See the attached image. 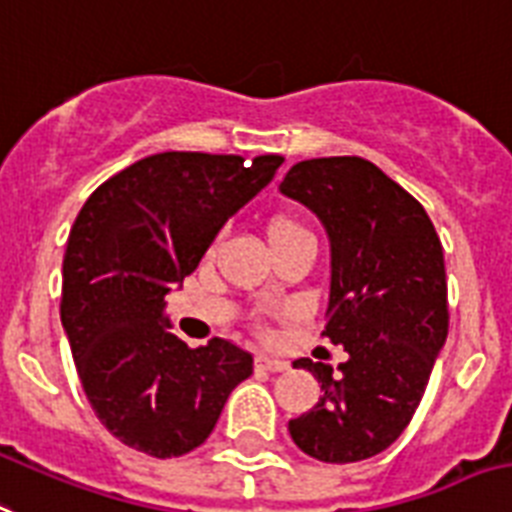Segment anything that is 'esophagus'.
<instances>
[{
	"mask_svg": "<svg viewBox=\"0 0 512 512\" xmlns=\"http://www.w3.org/2000/svg\"><path fill=\"white\" fill-rule=\"evenodd\" d=\"M255 363L260 371H270V373L289 371V363H286V360H278V357H270V355H257Z\"/></svg>",
	"mask_w": 512,
	"mask_h": 512,
	"instance_id": "34e87169",
	"label": "esophagus"
}]
</instances>
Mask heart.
Listing matches in <instances>:
<instances>
[{"label": "heart", "mask_w": 512, "mask_h": 512, "mask_svg": "<svg viewBox=\"0 0 512 512\" xmlns=\"http://www.w3.org/2000/svg\"><path fill=\"white\" fill-rule=\"evenodd\" d=\"M299 231H305V228L299 226L297 220L292 218H284V215H278V218L270 220L268 226V236L270 242H276V239H281V236H292V234H299Z\"/></svg>", "instance_id": "b5f03b06"}]
</instances>
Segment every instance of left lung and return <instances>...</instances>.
I'll return each mask as SVG.
<instances>
[{
	"label": "left lung",
	"instance_id": "1",
	"mask_svg": "<svg viewBox=\"0 0 512 512\" xmlns=\"http://www.w3.org/2000/svg\"><path fill=\"white\" fill-rule=\"evenodd\" d=\"M281 194L310 207L331 242L326 336L347 363L302 357L323 397L289 421L299 450L323 463H357L400 439L444 347L447 273L423 205L363 157L292 165Z\"/></svg>",
	"mask_w": 512,
	"mask_h": 512
}]
</instances>
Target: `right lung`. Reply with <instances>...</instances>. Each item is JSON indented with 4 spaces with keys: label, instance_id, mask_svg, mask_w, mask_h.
I'll return each instance as SVG.
<instances>
[{
    "label": "right lung",
    "instance_id": "right-lung-1",
    "mask_svg": "<svg viewBox=\"0 0 512 512\" xmlns=\"http://www.w3.org/2000/svg\"><path fill=\"white\" fill-rule=\"evenodd\" d=\"M281 162L160 152L107 178L81 207L62 260L60 318L94 413L128 447L160 460L197 450L252 376L249 352L218 336L191 350L165 331L162 307Z\"/></svg>",
    "mask_w": 512,
    "mask_h": 512
}]
</instances>
